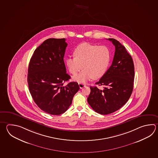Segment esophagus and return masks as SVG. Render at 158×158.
I'll list each match as a JSON object with an SVG mask.
<instances>
[{"instance_id":"1","label":"esophagus","mask_w":158,"mask_h":158,"mask_svg":"<svg viewBox=\"0 0 158 158\" xmlns=\"http://www.w3.org/2000/svg\"><path fill=\"white\" fill-rule=\"evenodd\" d=\"M79 87H80V88H83V87H85V85L84 84H83V83H79Z\"/></svg>"}]
</instances>
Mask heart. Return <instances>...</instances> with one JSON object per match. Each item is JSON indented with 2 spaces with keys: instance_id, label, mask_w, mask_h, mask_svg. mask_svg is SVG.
Returning a JSON list of instances; mask_svg holds the SVG:
<instances>
[{
  "instance_id": "b5f03b06",
  "label": "heart",
  "mask_w": 158,
  "mask_h": 158,
  "mask_svg": "<svg viewBox=\"0 0 158 158\" xmlns=\"http://www.w3.org/2000/svg\"><path fill=\"white\" fill-rule=\"evenodd\" d=\"M74 57H68L66 64L69 71L76 75L82 67L80 74L74 76L73 79L85 83L94 78L98 79L106 73L111 60V52L105 45H94L88 43H81L74 49Z\"/></svg>"
}]
</instances>
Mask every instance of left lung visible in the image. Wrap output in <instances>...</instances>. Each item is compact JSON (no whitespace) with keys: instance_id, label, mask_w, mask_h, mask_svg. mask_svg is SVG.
<instances>
[{"instance_id":"1","label":"left lung","mask_w":158,"mask_h":158,"mask_svg":"<svg viewBox=\"0 0 158 158\" xmlns=\"http://www.w3.org/2000/svg\"><path fill=\"white\" fill-rule=\"evenodd\" d=\"M108 40L115 45V51L111 66L96 83L103 89L90 87L87 98L91 107L102 115L114 113L126 104L131 96L135 78L133 61L125 47L116 39Z\"/></svg>"}]
</instances>
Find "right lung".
I'll return each mask as SVG.
<instances>
[{
    "instance_id": "right-lung-1",
    "label": "right lung",
    "mask_w": 158,
    "mask_h": 158,
    "mask_svg": "<svg viewBox=\"0 0 158 158\" xmlns=\"http://www.w3.org/2000/svg\"><path fill=\"white\" fill-rule=\"evenodd\" d=\"M66 39L50 38L36 49L30 59L27 82L29 90L37 106L44 112L58 115L71 105L79 89L77 82H64L70 79L64 64Z\"/></svg>"
}]
</instances>
